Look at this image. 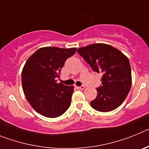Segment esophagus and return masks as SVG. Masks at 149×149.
Listing matches in <instances>:
<instances>
[{
	"instance_id": "esophagus-1",
	"label": "esophagus",
	"mask_w": 149,
	"mask_h": 149,
	"mask_svg": "<svg viewBox=\"0 0 149 149\" xmlns=\"http://www.w3.org/2000/svg\"><path fill=\"white\" fill-rule=\"evenodd\" d=\"M84 88H85V86H77V89H80V90H83V89H84Z\"/></svg>"
}]
</instances>
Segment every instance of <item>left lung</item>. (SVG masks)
I'll use <instances>...</instances> for the list:
<instances>
[{"mask_svg":"<svg viewBox=\"0 0 149 149\" xmlns=\"http://www.w3.org/2000/svg\"><path fill=\"white\" fill-rule=\"evenodd\" d=\"M77 53L94 72L102 74L98 95L90 102L100 112H109L120 106L131 86V70L128 59L116 48L106 44H93L78 48Z\"/></svg>","mask_w":149,"mask_h":149,"instance_id":"1","label":"left lung"}]
</instances>
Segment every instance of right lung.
<instances>
[{"label": "right lung", "mask_w": 149, "mask_h": 149, "mask_svg": "<svg viewBox=\"0 0 149 149\" xmlns=\"http://www.w3.org/2000/svg\"><path fill=\"white\" fill-rule=\"evenodd\" d=\"M75 48L45 47L30 56L22 74L23 91L29 103L39 114L48 118L63 115L70 107L74 86L57 84L65 60L74 54Z\"/></svg>", "instance_id": "right-lung-1"}]
</instances>
